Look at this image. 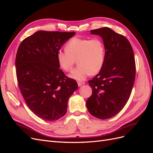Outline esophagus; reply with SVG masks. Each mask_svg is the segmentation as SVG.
Masks as SVG:
<instances>
[{
    "instance_id": "esophagus-1",
    "label": "esophagus",
    "mask_w": 153,
    "mask_h": 153,
    "mask_svg": "<svg viewBox=\"0 0 153 153\" xmlns=\"http://www.w3.org/2000/svg\"><path fill=\"white\" fill-rule=\"evenodd\" d=\"M84 84H85V82H78V87H81L82 85H83Z\"/></svg>"
}]
</instances>
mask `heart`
I'll use <instances>...</instances> for the list:
<instances>
[{"label":"heart","mask_w":153,"mask_h":153,"mask_svg":"<svg viewBox=\"0 0 153 153\" xmlns=\"http://www.w3.org/2000/svg\"><path fill=\"white\" fill-rule=\"evenodd\" d=\"M59 66L64 70L70 71L77 60L78 66L71 71L69 76L82 81L89 75H96L103 68L105 60V47L100 38H81L75 37L66 45L65 50L57 54Z\"/></svg>","instance_id":"b5f03b06"}]
</instances>
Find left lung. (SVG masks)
Masks as SVG:
<instances>
[{
	"mask_svg": "<svg viewBox=\"0 0 153 153\" xmlns=\"http://www.w3.org/2000/svg\"><path fill=\"white\" fill-rule=\"evenodd\" d=\"M100 36L105 47L103 68L89 81L92 95L86 101L89 113L100 119L114 117L130 96L135 78V61L131 45L124 36L108 27L90 30Z\"/></svg>",
	"mask_w": 153,
	"mask_h": 153,
	"instance_id": "8db88e82",
	"label": "left lung"
}]
</instances>
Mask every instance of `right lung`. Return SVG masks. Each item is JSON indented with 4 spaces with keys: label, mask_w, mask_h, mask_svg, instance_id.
Masks as SVG:
<instances>
[{
    "label": "right lung",
    "mask_w": 153,
    "mask_h": 153,
    "mask_svg": "<svg viewBox=\"0 0 153 153\" xmlns=\"http://www.w3.org/2000/svg\"><path fill=\"white\" fill-rule=\"evenodd\" d=\"M75 32L40 30L23 40L17 50L16 77L29 109L43 120L54 121L66 114L76 82L60 69L57 54Z\"/></svg>",
    "instance_id": "obj_1"
}]
</instances>
